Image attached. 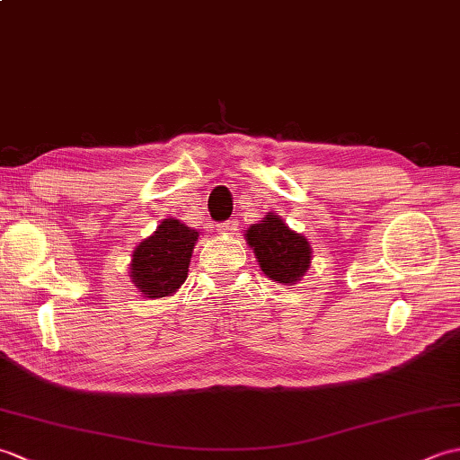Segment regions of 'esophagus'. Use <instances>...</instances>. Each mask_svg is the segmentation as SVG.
<instances>
[{"label": "esophagus", "mask_w": 460, "mask_h": 460, "mask_svg": "<svg viewBox=\"0 0 460 460\" xmlns=\"http://www.w3.org/2000/svg\"><path fill=\"white\" fill-rule=\"evenodd\" d=\"M217 231L221 235H233V233L237 231V219H229L221 225H217Z\"/></svg>", "instance_id": "34e87169"}]
</instances>
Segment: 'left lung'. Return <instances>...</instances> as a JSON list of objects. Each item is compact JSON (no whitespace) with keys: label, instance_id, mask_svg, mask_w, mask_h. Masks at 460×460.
Here are the masks:
<instances>
[{"label":"left lung","instance_id":"obj_1","mask_svg":"<svg viewBox=\"0 0 460 460\" xmlns=\"http://www.w3.org/2000/svg\"><path fill=\"white\" fill-rule=\"evenodd\" d=\"M245 239L265 277L280 285H296L312 265L310 241L292 231L277 213H269L262 221L252 223Z\"/></svg>","mask_w":460,"mask_h":460}]
</instances>
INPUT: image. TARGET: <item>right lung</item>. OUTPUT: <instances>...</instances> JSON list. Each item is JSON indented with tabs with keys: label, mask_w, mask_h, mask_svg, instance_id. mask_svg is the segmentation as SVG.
Masks as SVG:
<instances>
[{
	"label": "right lung",
	"mask_w": 460,
	"mask_h": 460,
	"mask_svg": "<svg viewBox=\"0 0 460 460\" xmlns=\"http://www.w3.org/2000/svg\"><path fill=\"white\" fill-rule=\"evenodd\" d=\"M199 231L180 219H164L150 237L136 245L130 261V280L146 298H165L188 279L193 247Z\"/></svg>",
	"instance_id": "obj_1"
}]
</instances>
